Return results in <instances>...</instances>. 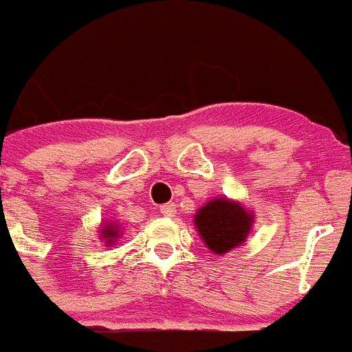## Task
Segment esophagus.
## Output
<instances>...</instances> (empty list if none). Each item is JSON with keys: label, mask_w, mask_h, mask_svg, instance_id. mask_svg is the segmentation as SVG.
Returning <instances> with one entry per match:
<instances>
[{"label": "esophagus", "mask_w": 352, "mask_h": 352, "mask_svg": "<svg viewBox=\"0 0 352 352\" xmlns=\"http://www.w3.org/2000/svg\"><path fill=\"white\" fill-rule=\"evenodd\" d=\"M160 212H162L164 216H175L177 214V205L175 203H166V205H162V209H160Z\"/></svg>", "instance_id": "1"}]
</instances>
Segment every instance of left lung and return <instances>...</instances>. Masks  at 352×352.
Instances as JSON below:
<instances>
[{
    "mask_svg": "<svg viewBox=\"0 0 352 352\" xmlns=\"http://www.w3.org/2000/svg\"><path fill=\"white\" fill-rule=\"evenodd\" d=\"M256 214L241 201L226 196L212 197L196 210L194 226L203 244L216 254L226 256L239 248L250 236Z\"/></svg>",
    "mask_w": 352,
    "mask_h": 352,
    "instance_id": "left-lung-1",
    "label": "left lung"
}]
</instances>
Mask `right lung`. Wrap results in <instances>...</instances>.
I'll use <instances>...</instances> for the list:
<instances>
[{
  "instance_id": "right-lung-1",
  "label": "right lung",
  "mask_w": 352,
  "mask_h": 352,
  "mask_svg": "<svg viewBox=\"0 0 352 352\" xmlns=\"http://www.w3.org/2000/svg\"><path fill=\"white\" fill-rule=\"evenodd\" d=\"M123 233V228L121 223L116 222V220H110V222H102L100 228H98V241L104 242V246H113L117 242V239Z\"/></svg>"
}]
</instances>
